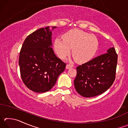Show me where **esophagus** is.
Masks as SVG:
<instances>
[{
    "mask_svg": "<svg viewBox=\"0 0 128 128\" xmlns=\"http://www.w3.org/2000/svg\"><path fill=\"white\" fill-rule=\"evenodd\" d=\"M72 67H73V65H72V64H67L66 66V69H69V68H72Z\"/></svg>",
    "mask_w": 128,
    "mask_h": 128,
    "instance_id": "1",
    "label": "esophagus"
}]
</instances>
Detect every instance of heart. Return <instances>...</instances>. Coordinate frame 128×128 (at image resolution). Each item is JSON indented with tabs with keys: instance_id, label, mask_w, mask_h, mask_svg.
Segmentation results:
<instances>
[{
	"instance_id": "b5f03b06",
	"label": "heart",
	"mask_w": 128,
	"mask_h": 128,
	"mask_svg": "<svg viewBox=\"0 0 128 128\" xmlns=\"http://www.w3.org/2000/svg\"><path fill=\"white\" fill-rule=\"evenodd\" d=\"M62 40L56 39L54 48L60 58L64 59L70 55L71 49L76 60L84 63L92 59L98 48L96 36L79 29H72L62 36Z\"/></svg>"
}]
</instances>
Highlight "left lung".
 I'll list each match as a JSON object with an SVG mask.
<instances>
[{
  "label": "left lung",
  "instance_id": "obj_1",
  "mask_svg": "<svg viewBox=\"0 0 128 128\" xmlns=\"http://www.w3.org/2000/svg\"><path fill=\"white\" fill-rule=\"evenodd\" d=\"M118 55L114 47L107 52L77 67L74 84L80 95L94 97L107 91L116 77Z\"/></svg>",
  "mask_w": 128,
  "mask_h": 128
}]
</instances>
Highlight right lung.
<instances>
[{
	"mask_svg": "<svg viewBox=\"0 0 128 128\" xmlns=\"http://www.w3.org/2000/svg\"><path fill=\"white\" fill-rule=\"evenodd\" d=\"M49 26L40 28L28 36L19 55L21 77L30 90L45 92L55 85L66 64L54 54L52 48L51 31Z\"/></svg>",
	"mask_w": 128,
	"mask_h": 128,
	"instance_id": "right-lung-1",
	"label": "right lung"
}]
</instances>
